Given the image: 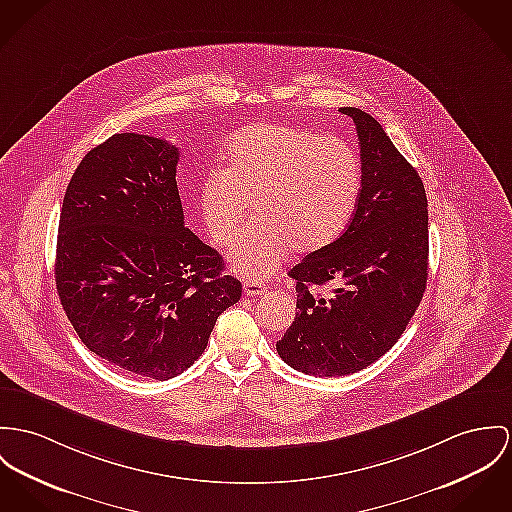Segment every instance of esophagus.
I'll return each mask as SVG.
<instances>
[{
	"mask_svg": "<svg viewBox=\"0 0 512 512\" xmlns=\"http://www.w3.org/2000/svg\"><path fill=\"white\" fill-rule=\"evenodd\" d=\"M267 290V286L259 280H245L243 282V294L245 296H261Z\"/></svg>",
	"mask_w": 512,
	"mask_h": 512,
	"instance_id": "1",
	"label": "esophagus"
}]
</instances>
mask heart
<instances>
[{
	"instance_id": "obj_1",
	"label": "heart",
	"mask_w": 512,
	"mask_h": 512,
	"mask_svg": "<svg viewBox=\"0 0 512 512\" xmlns=\"http://www.w3.org/2000/svg\"><path fill=\"white\" fill-rule=\"evenodd\" d=\"M226 156V169L202 179L197 202L208 236L222 247L234 243L253 204L257 224L230 255L237 275L263 280L292 247L312 253L345 232L360 189L358 159L345 140L253 122L232 134Z\"/></svg>"
}]
</instances>
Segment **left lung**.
<instances>
[{"label": "left lung", "mask_w": 512, "mask_h": 512, "mask_svg": "<svg viewBox=\"0 0 512 512\" xmlns=\"http://www.w3.org/2000/svg\"><path fill=\"white\" fill-rule=\"evenodd\" d=\"M360 146V193L343 236L306 255L296 317L276 341L280 358L310 376L353 374L388 353L415 315L429 275L427 193L382 124L345 107ZM333 281L329 297L314 286Z\"/></svg>", "instance_id": "left-lung-1"}]
</instances>
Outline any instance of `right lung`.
I'll list each match as a JSON object with an SVG mask.
<instances>
[{"label":"right lung","mask_w":512,"mask_h":512,"mask_svg":"<svg viewBox=\"0 0 512 512\" xmlns=\"http://www.w3.org/2000/svg\"><path fill=\"white\" fill-rule=\"evenodd\" d=\"M179 150L124 132L72 175L56 245V290L81 343L118 368L167 380L204 353L241 298L222 255L185 228Z\"/></svg>","instance_id":"add662e5"}]
</instances>
